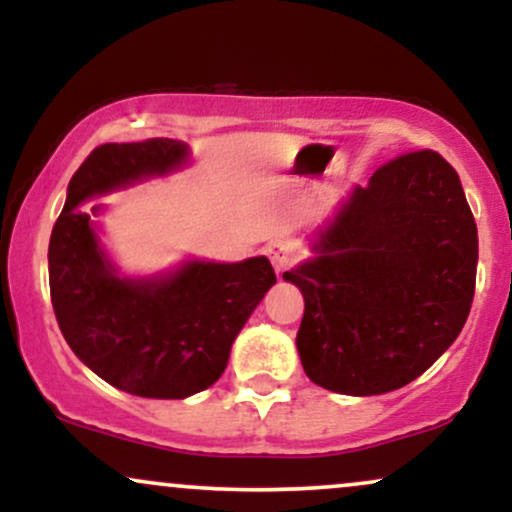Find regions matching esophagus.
<instances>
[{"instance_id":"obj_1","label":"esophagus","mask_w":512,"mask_h":512,"mask_svg":"<svg viewBox=\"0 0 512 512\" xmlns=\"http://www.w3.org/2000/svg\"><path fill=\"white\" fill-rule=\"evenodd\" d=\"M264 252H267L269 262L274 264L276 274L279 276L284 274L293 262H296V248H293L291 243H286V240H272Z\"/></svg>"}]
</instances>
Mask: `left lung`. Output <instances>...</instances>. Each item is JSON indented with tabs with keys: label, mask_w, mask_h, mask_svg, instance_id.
Returning <instances> with one entry per match:
<instances>
[{
	"label": "left lung",
	"mask_w": 512,
	"mask_h": 512,
	"mask_svg": "<svg viewBox=\"0 0 512 512\" xmlns=\"http://www.w3.org/2000/svg\"><path fill=\"white\" fill-rule=\"evenodd\" d=\"M296 346L315 385L368 397L419 378L472 308L479 238L460 175L436 151L392 158L320 228Z\"/></svg>",
	"instance_id": "obj_1"
}]
</instances>
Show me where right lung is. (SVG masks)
Returning <instances> with one entry per match:
<instances>
[{
  "instance_id": "obj_1",
  "label": "right lung",
  "mask_w": 512,
  "mask_h": 512,
  "mask_svg": "<svg viewBox=\"0 0 512 512\" xmlns=\"http://www.w3.org/2000/svg\"><path fill=\"white\" fill-rule=\"evenodd\" d=\"M187 156V144L163 137L98 146L69 180L50 236V296L64 339L105 383L137 397L185 399L214 385L238 332L276 284L267 257L190 260L146 279L117 274L93 226L103 207H79L173 173Z\"/></svg>"
}]
</instances>
